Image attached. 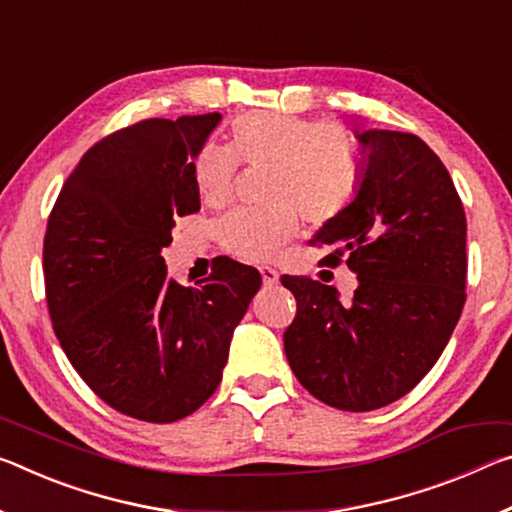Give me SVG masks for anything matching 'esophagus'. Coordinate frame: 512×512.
I'll return each instance as SVG.
<instances>
[{"label":"esophagus","instance_id":"34e87169","mask_svg":"<svg viewBox=\"0 0 512 512\" xmlns=\"http://www.w3.org/2000/svg\"><path fill=\"white\" fill-rule=\"evenodd\" d=\"M259 273H262V280H264V285H266V287L278 285L280 273L275 271V269H271V266H262V269H259Z\"/></svg>","mask_w":512,"mask_h":512}]
</instances>
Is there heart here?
<instances>
[{"instance_id": "1", "label": "heart", "mask_w": 512, "mask_h": 512, "mask_svg": "<svg viewBox=\"0 0 512 512\" xmlns=\"http://www.w3.org/2000/svg\"><path fill=\"white\" fill-rule=\"evenodd\" d=\"M237 164L271 168L266 209H239L221 223L225 248L243 259H269L296 232V214L326 225L351 205L362 180L358 141L346 129L278 111L232 120L227 152L205 150L193 177L200 200L221 207L237 182Z\"/></svg>"}]
</instances>
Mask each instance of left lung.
<instances>
[{
  "mask_svg": "<svg viewBox=\"0 0 512 512\" xmlns=\"http://www.w3.org/2000/svg\"><path fill=\"white\" fill-rule=\"evenodd\" d=\"M358 193L314 241L326 262L358 273L351 300L285 275L296 319L285 330L291 371L337 410L401 399L440 358L465 305V209L440 157L415 134L367 129Z\"/></svg>",
  "mask_w": 512,
  "mask_h": 512,
  "instance_id": "8db88e82",
  "label": "left lung"
}]
</instances>
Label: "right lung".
<instances>
[{
  "mask_svg": "<svg viewBox=\"0 0 512 512\" xmlns=\"http://www.w3.org/2000/svg\"><path fill=\"white\" fill-rule=\"evenodd\" d=\"M221 113L150 118L95 143L47 221L43 269L59 344L113 410L152 424L196 412L221 383L232 332L262 287L221 259L198 287L161 257L175 218L196 214L198 154Z\"/></svg>",
  "mask_w": 512,
  "mask_h": 512,
  "instance_id": "add662e5",
  "label": "right lung"
}]
</instances>
